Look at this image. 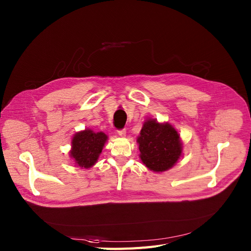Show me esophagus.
<instances>
[{"label":"esophagus","instance_id":"1","mask_svg":"<svg viewBox=\"0 0 251 251\" xmlns=\"http://www.w3.org/2000/svg\"><path fill=\"white\" fill-rule=\"evenodd\" d=\"M118 135L119 136H121V137H124L125 136V134H126V130L125 129H122V130H118Z\"/></svg>","mask_w":251,"mask_h":251}]
</instances>
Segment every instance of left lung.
<instances>
[{
	"label": "left lung",
	"mask_w": 251,
	"mask_h": 251,
	"mask_svg": "<svg viewBox=\"0 0 251 251\" xmlns=\"http://www.w3.org/2000/svg\"><path fill=\"white\" fill-rule=\"evenodd\" d=\"M136 143L142 163L156 173L174 167L182 154L178 131L169 122L159 123L155 119L145 121Z\"/></svg>",
	"instance_id": "8db88e82"
}]
</instances>
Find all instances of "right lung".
Returning a JSON list of instances; mask_svg holds the SVG:
<instances>
[{"mask_svg":"<svg viewBox=\"0 0 251 251\" xmlns=\"http://www.w3.org/2000/svg\"><path fill=\"white\" fill-rule=\"evenodd\" d=\"M108 136L90 128L76 132L72 137L70 157L80 169H91L96 165L107 142Z\"/></svg>","mask_w":251,"mask_h":251,"instance_id":"add662e5","label":"right lung"}]
</instances>
